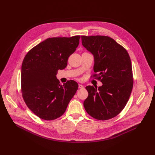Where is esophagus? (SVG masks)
<instances>
[{
  "label": "esophagus",
  "mask_w": 155,
  "mask_h": 155,
  "mask_svg": "<svg viewBox=\"0 0 155 155\" xmlns=\"http://www.w3.org/2000/svg\"><path fill=\"white\" fill-rule=\"evenodd\" d=\"M78 87L80 88V89H82V88H84V86L82 85V84H78Z\"/></svg>",
  "instance_id": "1"
}]
</instances>
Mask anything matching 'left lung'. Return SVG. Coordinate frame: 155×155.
I'll use <instances>...</instances> for the list:
<instances>
[{
  "label": "left lung",
  "mask_w": 155,
  "mask_h": 155,
  "mask_svg": "<svg viewBox=\"0 0 155 155\" xmlns=\"http://www.w3.org/2000/svg\"><path fill=\"white\" fill-rule=\"evenodd\" d=\"M83 46L94 58V71L102 85L87 86L88 96L83 102L86 112L99 120L117 116L126 106L133 87V75L126 50L111 37L81 36Z\"/></svg>",
  "instance_id": "1"
}]
</instances>
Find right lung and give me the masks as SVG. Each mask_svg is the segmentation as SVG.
Returning a JSON list of instances; mask_svg holds the SVG:
<instances>
[{
    "instance_id": "obj_1",
    "label": "right lung",
    "mask_w": 155,
    "mask_h": 155,
    "mask_svg": "<svg viewBox=\"0 0 155 155\" xmlns=\"http://www.w3.org/2000/svg\"><path fill=\"white\" fill-rule=\"evenodd\" d=\"M80 38V35L48 38L32 48L23 59L22 95L28 108L43 120H53L62 116L78 90L76 81L61 84L56 75L58 70L66 68Z\"/></svg>"
}]
</instances>
